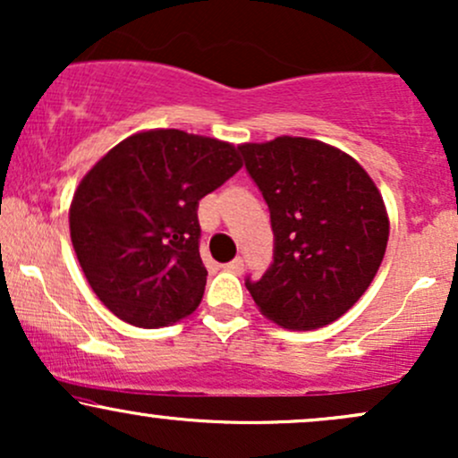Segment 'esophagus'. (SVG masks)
Here are the masks:
<instances>
[{
	"instance_id": "esophagus-1",
	"label": "esophagus",
	"mask_w": 458,
	"mask_h": 458,
	"mask_svg": "<svg viewBox=\"0 0 458 458\" xmlns=\"http://www.w3.org/2000/svg\"><path fill=\"white\" fill-rule=\"evenodd\" d=\"M224 269L230 271V273H236V276H239V273H243V259L230 260L228 265H224Z\"/></svg>"
}]
</instances>
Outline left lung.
Masks as SVG:
<instances>
[{"mask_svg": "<svg viewBox=\"0 0 458 458\" xmlns=\"http://www.w3.org/2000/svg\"><path fill=\"white\" fill-rule=\"evenodd\" d=\"M271 213L273 262L247 291L286 329H318L355 306L390 236L386 204L364 167L318 140L282 135L241 144Z\"/></svg>", "mask_w": 458, "mask_h": 458, "instance_id": "8db88e82", "label": "left lung"}]
</instances>
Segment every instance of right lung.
Here are the masks:
<instances>
[{"mask_svg": "<svg viewBox=\"0 0 458 458\" xmlns=\"http://www.w3.org/2000/svg\"><path fill=\"white\" fill-rule=\"evenodd\" d=\"M228 141L152 129L114 146L79 182L71 241L103 306L135 327H165L202 301L198 204L241 170Z\"/></svg>", "mask_w": 458, "mask_h": 458, "instance_id": "1", "label": "right lung"}]
</instances>
